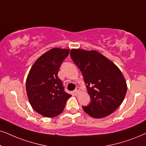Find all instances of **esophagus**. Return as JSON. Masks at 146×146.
<instances>
[{
  "mask_svg": "<svg viewBox=\"0 0 146 146\" xmlns=\"http://www.w3.org/2000/svg\"><path fill=\"white\" fill-rule=\"evenodd\" d=\"M79 92V87H77L76 89H75L74 91V94L75 95H77V94H78Z\"/></svg>",
  "mask_w": 146,
  "mask_h": 146,
  "instance_id": "obj_1",
  "label": "esophagus"
}]
</instances>
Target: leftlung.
Returning a JSON list of instances; mask_svg holds the SVG:
<instances>
[{"label":"left lung","mask_w":146,"mask_h":146,"mask_svg":"<svg viewBox=\"0 0 146 146\" xmlns=\"http://www.w3.org/2000/svg\"><path fill=\"white\" fill-rule=\"evenodd\" d=\"M71 58L82 72L91 102L82 106L94 118L110 115L123 102L127 84L120 69L97 51L71 50Z\"/></svg>","instance_id":"obj_1"}]
</instances>
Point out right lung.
<instances>
[{"label": "right lung", "instance_id": "right-lung-1", "mask_svg": "<svg viewBox=\"0 0 146 146\" xmlns=\"http://www.w3.org/2000/svg\"><path fill=\"white\" fill-rule=\"evenodd\" d=\"M69 50L58 48L44 53L33 64L26 80V92L31 106L45 117H54L63 111L71 96L64 91L58 73Z\"/></svg>", "mask_w": 146, "mask_h": 146}]
</instances>
